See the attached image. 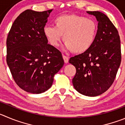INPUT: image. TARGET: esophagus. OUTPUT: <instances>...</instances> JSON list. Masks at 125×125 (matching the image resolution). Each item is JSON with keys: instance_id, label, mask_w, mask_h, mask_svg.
<instances>
[{"instance_id": "1", "label": "esophagus", "mask_w": 125, "mask_h": 125, "mask_svg": "<svg viewBox=\"0 0 125 125\" xmlns=\"http://www.w3.org/2000/svg\"><path fill=\"white\" fill-rule=\"evenodd\" d=\"M63 59L64 60V62H65V63H68V57H66V56L64 55H63Z\"/></svg>"}]
</instances>
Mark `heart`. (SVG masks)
<instances>
[{"instance_id": "b5f03b06", "label": "heart", "mask_w": 125, "mask_h": 125, "mask_svg": "<svg viewBox=\"0 0 125 125\" xmlns=\"http://www.w3.org/2000/svg\"><path fill=\"white\" fill-rule=\"evenodd\" d=\"M97 31L94 20L76 15H61L56 18L53 26H45L43 32L48 42L57 47L62 39L64 49L76 53L87 52L93 46Z\"/></svg>"}]
</instances>
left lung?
<instances>
[{
	"instance_id": "obj_1",
	"label": "left lung",
	"mask_w": 125,
	"mask_h": 125,
	"mask_svg": "<svg viewBox=\"0 0 125 125\" xmlns=\"http://www.w3.org/2000/svg\"><path fill=\"white\" fill-rule=\"evenodd\" d=\"M87 13L94 15L98 21L95 41L87 52L71 57L69 63L76 70L72 80L74 89L83 95L95 97L108 90L115 80L121 63L120 39L104 13Z\"/></svg>"
}]
</instances>
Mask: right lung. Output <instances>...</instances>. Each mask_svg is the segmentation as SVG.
Segmentation results:
<instances>
[{"mask_svg": "<svg viewBox=\"0 0 125 125\" xmlns=\"http://www.w3.org/2000/svg\"><path fill=\"white\" fill-rule=\"evenodd\" d=\"M52 10L22 12L7 39V63L13 78L23 90L32 94L48 90L64 65L61 52L47 44L43 32Z\"/></svg>", "mask_w": 125, "mask_h": 125, "instance_id": "right-lung-1", "label": "right lung"}]
</instances>
